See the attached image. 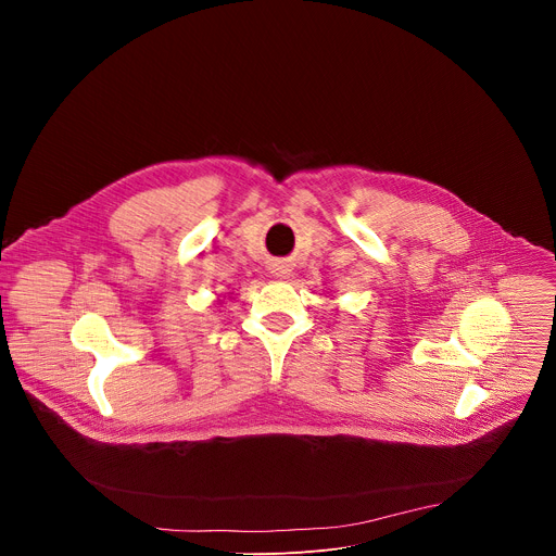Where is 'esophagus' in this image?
I'll list each match as a JSON object with an SVG mask.
<instances>
[{"label":"esophagus","mask_w":556,"mask_h":556,"mask_svg":"<svg viewBox=\"0 0 556 556\" xmlns=\"http://www.w3.org/2000/svg\"><path fill=\"white\" fill-rule=\"evenodd\" d=\"M273 273H275L277 277H288V273H290V270H288V266H286V264H275V266H273Z\"/></svg>","instance_id":"obj_1"}]
</instances>
